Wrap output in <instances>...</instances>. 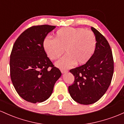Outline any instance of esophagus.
Instances as JSON below:
<instances>
[{
	"label": "esophagus",
	"mask_w": 124,
	"mask_h": 124,
	"mask_svg": "<svg viewBox=\"0 0 124 124\" xmlns=\"http://www.w3.org/2000/svg\"><path fill=\"white\" fill-rule=\"evenodd\" d=\"M61 72H62V74H64V73H67L68 71L67 70H61Z\"/></svg>",
	"instance_id": "esophagus-1"
}]
</instances>
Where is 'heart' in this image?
Listing matches in <instances>:
<instances>
[{"instance_id":"heart-1","label":"heart","mask_w":124,"mask_h":124,"mask_svg":"<svg viewBox=\"0 0 124 124\" xmlns=\"http://www.w3.org/2000/svg\"><path fill=\"white\" fill-rule=\"evenodd\" d=\"M94 33L83 28L63 27L55 33L54 38L47 37L43 41V48L52 60L58 59L65 51L66 54L55 62L61 69H67L76 64H83L91 58L96 47Z\"/></svg>"}]
</instances>
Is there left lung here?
I'll use <instances>...</instances> for the list:
<instances>
[{
  "mask_svg": "<svg viewBox=\"0 0 124 124\" xmlns=\"http://www.w3.org/2000/svg\"><path fill=\"white\" fill-rule=\"evenodd\" d=\"M91 29L97 41L94 54L85 64L70 70L75 79L69 87V92L75 101L84 105L95 103L104 95L114 73L110 46L97 29Z\"/></svg>",
  "mask_w": 124,
  "mask_h": 124,
  "instance_id": "left-lung-1",
  "label": "left lung"
}]
</instances>
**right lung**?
I'll list each match as a JSON object with an SVG mask.
<instances>
[{"label": "right lung", "mask_w": 124, "mask_h": 124, "mask_svg": "<svg viewBox=\"0 0 124 124\" xmlns=\"http://www.w3.org/2000/svg\"><path fill=\"white\" fill-rule=\"evenodd\" d=\"M55 28L46 24L32 26L19 36L13 46L10 59L11 80L18 94L28 102H41L48 99L62 76L43 48L44 39Z\"/></svg>", "instance_id": "add662e5"}]
</instances>
